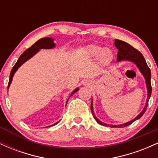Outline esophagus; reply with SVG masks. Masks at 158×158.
Wrapping results in <instances>:
<instances>
[{
  "label": "esophagus",
  "instance_id": "obj_1",
  "mask_svg": "<svg viewBox=\"0 0 158 158\" xmlns=\"http://www.w3.org/2000/svg\"><path fill=\"white\" fill-rule=\"evenodd\" d=\"M83 85H89V83H88V81H83Z\"/></svg>",
  "mask_w": 158,
  "mask_h": 158
}]
</instances>
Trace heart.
<instances>
[{
	"label": "heart",
	"instance_id": "heart-1",
	"mask_svg": "<svg viewBox=\"0 0 158 158\" xmlns=\"http://www.w3.org/2000/svg\"><path fill=\"white\" fill-rule=\"evenodd\" d=\"M81 52L87 59L94 60L97 59L99 64L102 66L109 64L113 60L114 54L111 50L103 48L99 45L89 44L81 48Z\"/></svg>",
	"mask_w": 158,
	"mask_h": 158
}]
</instances>
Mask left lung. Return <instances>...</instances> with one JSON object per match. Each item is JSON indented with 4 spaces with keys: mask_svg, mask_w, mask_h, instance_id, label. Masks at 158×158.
<instances>
[{
    "mask_svg": "<svg viewBox=\"0 0 158 158\" xmlns=\"http://www.w3.org/2000/svg\"><path fill=\"white\" fill-rule=\"evenodd\" d=\"M114 45H115L116 48L118 50V52H117V61H129L133 62L136 66L137 67V68L139 69V70L140 71V73H142V75L145 78V81H146V88H147V99H146V106H145L144 108L142 111L139 113L137 117H135V119H133L132 120L129 121V122H127L126 123H123V124L120 125H109L106 124V123H104L101 122L100 120L97 119V117H96L95 114H94V108H93V100L91 101V106H90V109H91L92 114H93L94 119H96V121L98 123H99L100 125H102V126H109L110 128H114V127H117V128H123V127H126L129 125H131V123H133L135 120L140 118L144 114L145 112H146V108H147L148 104V100H149L150 97H151L152 94V85H151V70H150L149 68L146 64V61L145 60L143 56L141 54L140 52H139L138 50H136L135 48H134L133 47L131 46L128 43L125 42V41H121V40L115 39V41H114Z\"/></svg>",
    "mask_w": 158,
    "mask_h": 158,
    "instance_id": "8db88e82",
    "label": "left lung"
}]
</instances>
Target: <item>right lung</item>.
I'll list each match as a JSON object with an SVG mask.
<instances>
[{
  "label": "right lung",
  "instance_id": "obj_1",
  "mask_svg": "<svg viewBox=\"0 0 158 158\" xmlns=\"http://www.w3.org/2000/svg\"><path fill=\"white\" fill-rule=\"evenodd\" d=\"M56 47V44L54 43V39H52V38L50 37H46V38H42V39H39V41H37L33 45H32L30 48H28L27 50H25L24 52L21 54V56L19 57V59H18L17 62L15 63V64L14 65V67L12 68V70H11L10 76V79H9V84H8V89L10 88V84L12 83V78L14 77V74L15 73V72L17 71V70L19 69L20 67L22 65L23 63H25L27 60H29L30 59L35 55L41 49H52ZM79 90V88H76L75 90L72 92V94H70V97H71L72 95L76 92H77ZM69 97V98H70ZM68 99L67 100V102H68ZM59 122L54 123V124L51 125V126H49L48 127H50L52 126H55V125L58 124Z\"/></svg>",
  "mask_w": 158,
  "mask_h": 158
}]
</instances>
